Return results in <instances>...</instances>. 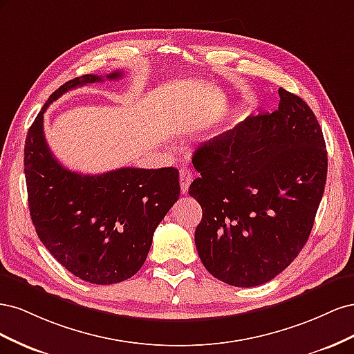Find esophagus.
Listing matches in <instances>:
<instances>
[{"label": "esophagus", "instance_id": "34e87169", "mask_svg": "<svg viewBox=\"0 0 354 354\" xmlns=\"http://www.w3.org/2000/svg\"><path fill=\"white\" fill-rule=\"evenodd\" d=\"M192 180H194V174H192V171L185 168V167L180 168V187H181V194H187Z\"/></svg>", "mask_w": 354, "mask_h": 354}]
</instances>
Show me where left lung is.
Returning <instances> with one entry per match:
<instances>
[{
  "instance_id": "left-lung-1",
  "label": "left lung",
  "mask_w": 354,
  "mask_h": 354,
  "mask_svg": "<svg viewBox=\"0 0 354 354\" xmlns=\"http://www.w3.org/2000/svg\"><path fill=\"white\" fill-rule=\"evenodd\" d=\"M279 109L251 115L203 142L189 187L202 207L195 232L199 259L218 281L251 288L294 261L322 199L326 145L313 111L279 88Z\"/></svg>"
}]
</instances>
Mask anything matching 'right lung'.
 Segmentation results:
<instances>
[{
	"instance_id": "right-lung-1",
	"label": "right lung",
	"mask_w": 354,
	"mask_h": 354,
	"mask_svg": "<svg viewBox=\"0 0 354 354\" xmlns=\"http://www.w3.org/2000/svg\"><path fill=\"white\" fill-rule=\"evenodd\" d=\"M115 71L106 80H121ZM82 75L53 93L25 142V177L30 218L39 241L80 279L112 285L130 279L151 250L153 232L180 196L178 169L125 167L80 174L53 156L44 137V112L66 91L104 81Z\"/></svg>"
}]
</instances>
